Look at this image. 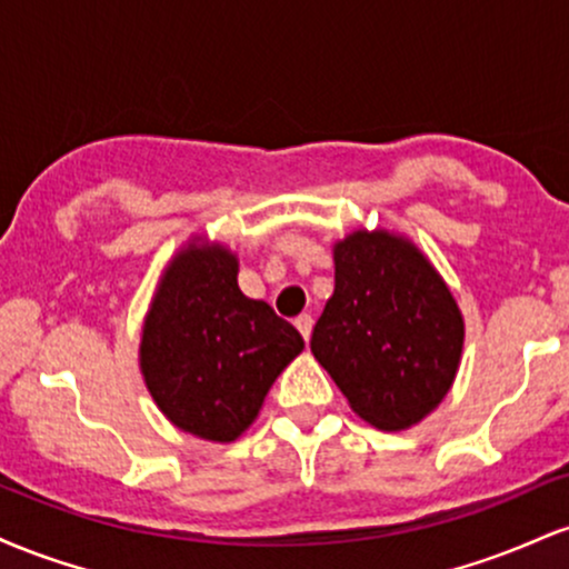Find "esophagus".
<instances>
[{"label":"esophagus","instance_id":"esophagus-1","mask_svg":"<svg viewBox=\"0 0 569 569\" xmlns=\"http://www.w3.org/2000/svg\"><path fill=\"white\" fill-rule=\"evenodd\" d=\"M293 326L299 329V335H302L305 339H310V331H312V316H307V312H302V316L293 318Z\"/></svg>","mask_w":569,"mask_h":569}]
</instances>
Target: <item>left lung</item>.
Masks as SVG:
<instances>
[{
  "label": "left lung",
  "mask_w": 569,
  "mask_h": 569,
  "mask_svg": "<svg viewBox=\"0 0 569 569\" xmlns=\"http://www.w3.org/2000/svg\"><path fill=\"white\" fill-rule=\"evenodd\" d=\"M462 335L452 293L409 240L361 230L335 246V293L310 350L371 426L403 430L439 407Z\"/></svg>",
  "instance_id": "8db88e82"
}]
</instances>
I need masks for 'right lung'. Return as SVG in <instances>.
Wrapping results in <instances>:
<instances>
[{
    "instance_id": "obj_1",
    "label": "right lung",
    "mask_w": 569,
    "mask_h": 569,
    "mask_svg": "<svg viewBox=\"0 0 569 569\" xmlns=\"http://www.w3.org/2000/svg\"><path fill=\"white\" fill-rule=\"evenodd\" d=\"M302 348L289 321L238 289L230 251L187 248L166 270L143 326L141 371L176 428L232 441Z\"/></svg>"
}]
</instances>
